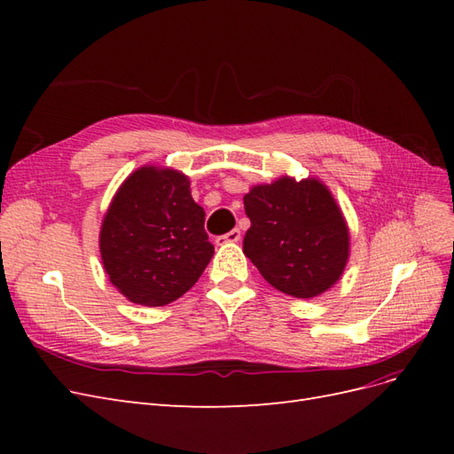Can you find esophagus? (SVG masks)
Returning <instances> with one entry per match:
<instances>
[{
    "mask_svg": "<svg viewBox=\"0 0 454 454\" xmlns=\"http://www.w3.org/2000/svg\"><path fill=\"white\" fill-rule=\"evenodd\" d=\"M240 240V229H232V231H229L227 235H222V237H217L215 239V242L217 244H227V242H239Z\"/></svg>",
    "mask_w": 454,
    "mask_h": 454,
    "instance_id": "34e87169",
    "label": "esophagus"
}]
</instances>
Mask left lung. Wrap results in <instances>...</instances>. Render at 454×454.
<instances>
[{"label":"left lung","mask_w":454,"mask_h":454,"mask_svg":"<svg viewBox=\"0 0 454 454\" xmlns=\"http://www.w3.org/2000/svg\"><path fill=\"white\" fill-rule=\"evenodd\" d=\"M250 229L244 254L270 286L299 299L318 297L348 261L350 237L329 189L316 180L278 177L244 195Z\"/></svg>","instance_id":"obj_1"}]
</instances>
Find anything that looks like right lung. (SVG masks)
Here are the masks:
<instances>
[{
    "label": "right lung",
    "mask_w": 454,
    "mask_h": 454,
    "mask_svg": "<svg viewBox=\"0 0 454 454\" xmlns=\"http://www.w3.org/2000/svg\"><path fill=\"white\" fill-rule=\"evenodd\" d=\"M100 254L109 282L136 305L162 307L191 290L214 246L187 176L159 167L132 172L104 215Z\"/></svg>",
    "instance_id": "1"
}]
</instances>
